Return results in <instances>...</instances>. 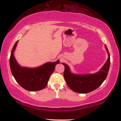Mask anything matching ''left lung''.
Segmentation results:
<instances>
[{"mask_svg": "<svg viewBox=\"0 0 121 121\" xmlns=\"http://www.w3.org/2000/svg\"><path fill=\"white\" fill-rule=\"evenodd\" d=\"M104 47L108 54V58L100 69L95 73H73L67 64L62 63L65 67L64 72V79L68 87L73 91L80 94H86L94 91L103 83L108 74L110 65L109 52L106 45Z\"/></svg>", "mask_w": 121, "mask_h": 121, "instance_id": "8db88e82", "label": "left lung"}]
</instances>
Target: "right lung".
<instances>
[{"label": "right lung", "instance_id": "add662e5", "mask_svg": "<svg viewBox=\"0 0 121 121\" xmlns=\"http://www.w3.org/2000/svg\"><path fill=\"white\" fill-rule=\"evenodd\" d=\"M17 41L11 50L10 58L11 71L15 80L22 88L30 91L42 90L47 86L50 75L55 69L59 60L56 62H47L35 68L22 67L18 63L14 56V52L18 44Z\"/></svg>", "mask_w": 121, "mask_h": 121}]
</instances>
